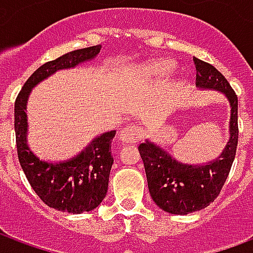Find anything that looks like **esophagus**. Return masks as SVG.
<instances>
[{
  "label": "esophagus",
  "instance_id": "esophagus-1",
  "mask_svg": "<svg viewBox=\"0 0 253 253\" xmlns=\"http://www.w3.org/2000/svg\"><path fill=\"white\" fill-rule=\"evenodd\" d=\"M141 137H142V130L138 126H134V125L122 128V131L119 132V141L123 145L135 143Z\"/></svg>",
  "mask_w": 253,
  "mask_h": 253
}]
</instances>
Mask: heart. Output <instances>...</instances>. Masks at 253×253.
Returning a JSON list of instances; mask_svg holds the SVG:
<instances>
[{"instance_id": "b5f03b06", "label": "heart", "mask_w": 253, "mask_h": 253, "mask_svg": "<svg viewBox=\"0 0 253 253\" xmlns=\"http://www.w3.org/2000/svg\"><path fill=\"white\" fill-rule=\"evenodd\" d=\"M175 63L169 59H160V61H153L146 65L139 67L138 74L141 78L146 80H154V78H163L173 72Z\"/></svg>"}]
</instances>
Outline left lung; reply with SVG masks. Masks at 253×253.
I'll use <instances>...</instances> for the list:
<instances>
[{"label":"left lung","mask_w":253,"mask_h":253,"mask_svg":"<svg viewBox=\"0 0 253 253\" xmlns=\"http://www.w3.org/2000/svg\"><path fill=\"white\" fill-rule=\"evenodd\" d=\"M196 88L217 90L230 104L229 139L217 159L203 164H184L150 139L138 146L153 202L170 214L186 215L207 207L219 195L233 164L237 141V96L221 73L194 57Z\"/></svg>","instance_id":"left-lung-1"}]
</instances>
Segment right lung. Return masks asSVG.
<instances>
[{"instance_id": "add662e5", "label": "right lung", "mask_w": 253, "mask_h": 253, "mask_svg": "<svg viewBox=\"0 0 253 253\" xmlns=\"http://www.w3.org/2000/svg\"><path fill=\"white\" fill-rule=\"evenodd\" d=\"M101 46L86 47L63 54L62 57L42 65L31 76L14 103V131L21 168L36 195L59 211L81 214L99 206L107 195L114 159L111 142L116 131H107L93 138L85 149L65 161H44L28 145L27 103L32 89L54 73L73 69L99 55Z\"/></svg>"}]
</instances>
